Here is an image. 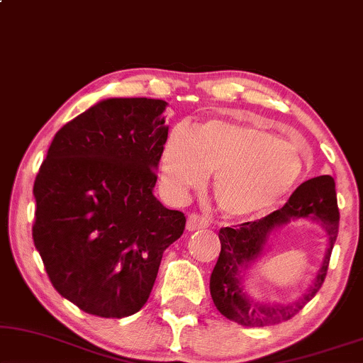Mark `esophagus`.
<instances>
[{
	"label": "esophagus",
	"mask_w": 363,
	"mask_h": 363,
	"mask_svg": "<svg viewBox=\"0 0 363 363\" xmlns=\"http://www.w3.org/2000/svg\"><path fill=\"white\" fill-rule=\"evenodd\" d=\"M187 230H197V229H206L209 227V219L201 214H191L187 217Z\"/></svg>",
	"instance_id": "obj_1"
}]
</instances>
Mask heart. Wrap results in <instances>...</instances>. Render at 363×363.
<instances>
[{
    "label": "heart",
    "instance_id": "heart-1",
    "mask_svg": "<svg viewBox=\"0 0 363 363\" xmlns=\"http://www.w3.org/2000/svg\"><path fill=\"white\" fill-rule=\"evenodd\" d=\"M161 181L172 197L201 187L216 172L214 196L229 216H257L277 206L297 186L303 162L296 147L257 125L207 121L196 133L177 124L167 134Z\"/></svg>",
    "mask_w": 363,
    "mask_h": 363
}]
</instances>
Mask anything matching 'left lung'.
<instances>
[{"mask_svg": "<svg viewBox=\"0 0 363 363\" xmlns=\"http://www.w3.org/2000/svg\"><path fill=\"white\" fill-rule=\"evenodd\" d=\"M291 218H312L326 229L329 239L326 259L313 286L298 301L287 306L259 304L245 296L242 289L243 270L262 252L269 232ZM339 219L335 182L330 176H318L302 182L286 204L262 219L222 227L219 230L220 254L211 274V297L217 311L244 327H267L291 320L320 291L339 234Z\"/></svg>", "mask_w": 363, "mask_h": 363, "instance_id": "left-lung-1", "label": "left lung"}]
</instances>
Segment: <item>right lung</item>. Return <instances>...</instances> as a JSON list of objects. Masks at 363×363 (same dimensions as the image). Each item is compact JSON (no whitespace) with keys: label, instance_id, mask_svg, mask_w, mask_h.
<instances>
[{"label":"right lung","instance_id":"right-lung-1","mask_svg":"<svg viewBox=\"0 0 363 363\" xmlns=\"http://www.w3.org/2000/svg\"><path fill=\"white\" fill-rule=\"evenodd\" d=\"M162 99L101 101L62 125L38 172L33 240L52 287L86 313L147 302L186 216L152 194L167 125Z\"/></svg>","mask_w":363,"mask_h":363}]
</instances>
